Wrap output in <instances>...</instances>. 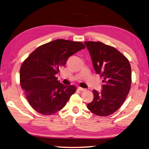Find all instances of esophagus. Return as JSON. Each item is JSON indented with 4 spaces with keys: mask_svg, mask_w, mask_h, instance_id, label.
<instances>
[{
    "mask_svg": "<svg viewBox=\"0 0 149 149\" xmlns=\"http://www.w3.org/2000/svg\"><path fill=\"white\" fill-rule=\"evenodd\" d=\"M78 90L80 91H85V88H81V87H79V88H78Z\"/></svg>",
    "mask_w": 149,
    "mask_h": 149,
    "instance_id": "obj_1",
    "label": "esophagus"
}]
</instances>
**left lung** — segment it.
Returning <instances> with one entry per match:
<instances>
[{"mask_svg":"<svg viewBox=\"0 0 149 149\" xmlns=\"http://www.w3.org/2000/svg\"><path fill=\"white\" fill-rule=\"evenodd\" d=\"M96 74L102 78V91L93 90L94 99L87 108L96 115L115 113L125 101L130 89V64L117 49L100 42H85Z\"/></svg>","mask_w":149,"mask_h":149,"instance_id":"obj_1","label":"left lung"}]
</instances>
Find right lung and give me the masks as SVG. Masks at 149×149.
<instances>
[{
    "label": "right lung",
    "instance_id": "add662e5",
    "mask_svg": "<svg viewBox=\"0 0 149 149\" xmlns=\"http://www.w3.org/2000/svg\"><path fill=\"white\" fill-rule=\"evenodd\" d=\"M85 48L81 42L57 39L37 47L23 61L20 84L29 104L38 113H57L76 91L74 85L61 83L55 75L70 56Z\"/></svg>",
    "mask_w": 149,
    "mask_h": 149
}]
</instances>
